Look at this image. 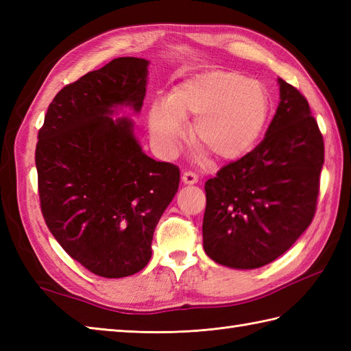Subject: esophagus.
<instances>
[{
	"label": "esophagus",
	"instance_id": "34e87169",
	"mask_svg": "<svg viewBox=\"0 0 351 351\" xmlns=\"http://www.w3.org/2000/svg\"><path fill=\"white\" fill-rule=\"evenodd\" d=\"M182 181H184V184L193 185V184H196L199 181V178L195 173V171H185V173L182 175Z\"/></svg>",
	"mask_w": 351,
	"mask_h": 351
}]
</instances>
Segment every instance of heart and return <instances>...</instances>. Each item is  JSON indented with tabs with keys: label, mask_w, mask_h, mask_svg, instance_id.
<instances>
[{
	"label": "heart",
	"mask_w": 351,
	"mask_h": 351,
	"mask_svg": "<svg viewBox=\"0 0 351 351\" xmlns=\"http://www.w3.org/2000/svg\"><path fill=\"white\" fill-rule=\"evenodd\" d=\"M270 113L267 88L232 71H208L182 81L169 99L154 102L149 128L175 149L187 137L182 119L196 117L193 136L220 161L237 160L256 145Z\"/></svg>",
	"instance_id": "b5f03b06"
}]
</instances>
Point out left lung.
Segmentation results:
<instances>
[{
    "label": "left lung",
    "mask_w": 351,
    "mask_h": 351,
    "mask_svg": "<svg viewBox=\"0 0 351 351\" xmlns=\"http://www.w3.org/2000/svg\"><path fill=\"white\" fill-rule=\"evenodd\" d=\"M263 141L205 182L204 249L215 263L258 268L283 255L317 211L324 141L308 99L279 80Z\"/></svg>",
    "instance_id": "obj_1"
}]
</instances>
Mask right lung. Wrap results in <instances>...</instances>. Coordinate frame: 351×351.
Wrapping results in <instances>:
<instances>
[{
  "instance_id": "right-lung-1",
  "label": "right lung",
  "mask_w": 351,
  "mask_h": 351,
  "mask_svg": "<svg viewBox=\"0 0 351 351\" xmlns=\"http://www.w3.org/2000/svg\"><path fill=\"white\" fill-rule=\"evenodd\" d=\"M147 60L119 57L64 86L36 145L42 215L68 255L101 278L143 270L155 226L180 187V169L143 154L128 119L140 111Z\"/></svg>"
}]
</instances>
